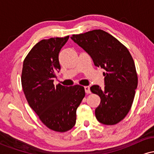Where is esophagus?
<instances>
[{
	"label": "esophagus",
	"instance_id": "1",
	"mask_svg": "<svg viewBox=\"0 0 154 154\" xmlns=\"http://www.w3.org/2000/svg\"><path fill=\"white\" fill-rule=\"evenodd\" d=\"M85 93H87V94L91 93V90H90L89 86H85Z\"/></svg>",
	"mask_w": 154,
	"mask_h": 154
}]
</instances>
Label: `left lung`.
Listing matches in <instances>:
<instances>
[{"instance_id": "obj_1", "label": "left lung", "mask_w": 154, "mask_h": 154, "mask_svg": "<svg viewBox=\"0 0 154 154\" xmlns=\"http://www.w3.org/2000/svg\"><path fill=\"white\" fill-rule=\"evenodd\" d=\"M71 38L91 56L95 66L105 69L104 89L98 85L91 88L92 93L100 98L95 117L103 125L119 123L131 109L137 86L131 54L117 39L101 29L72 35Z\"/></svg>"}]
</instances>
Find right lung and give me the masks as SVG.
<instances>
[{"mask_svg":"<svg viewBox=\"0 0 154 154\" xmlns=\"http://www.w3.org/2000/svg\"><path fill=\"white\" fill-rule=\"evenodd\" d=\"M69 37L42 40L26 55L22 72V89L26 99L39 119L56 132H66L75 126L76 111L85 95L79 85H54L61 69L59 54Z\"/></svg>","mask_w":154,"mask_h":154,"instance_id":"right-lung-1","label":"right lung"}]
</instances>
